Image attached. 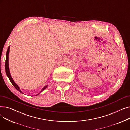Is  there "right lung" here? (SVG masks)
I'll use <instances>...</instances> for the list:
<instances>
[{
  "label": "right lung",
  "instance_id": "1",
  "mask_svg": "<svg viewBox=\"0 0 130 130\" xmlns=\"http://www.w3.org/2000/svg\"><path fill=\"white\" fill-rule=\"evenodd\" d=\"M9 49H10V46H9V47L8 48V50H7V52H6V61H5V71H6V73L7 76H8V78L9 79L10 82L12 83V84L13 85V86H14L16 88V90L17 91H18L19 92L21 93L24 94V93L21 90H20V88L18 86V85L15 82V81L13 80L12 78L11 77L10 73L9 68ZM47 86H48V85L45 86L42 88V90H41V91L38 94H37L36 96H37V95H39L40 94V93L42 92L45 89V88H46L47 87Z\"/></svg>",
  "mask_w": 130,
  "mask_h": 130
}]
</instances>
